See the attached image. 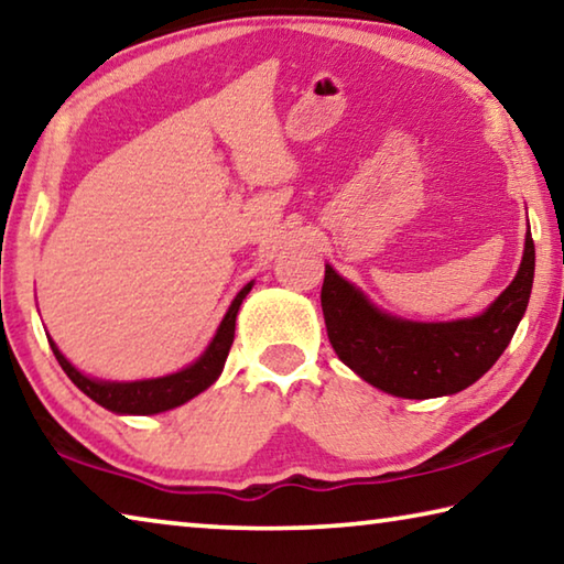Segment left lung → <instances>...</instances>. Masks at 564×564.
<instances>
[{
	"label": "left lung",
	"instance_id": "1",
	"mask_svg": "<svg viewBox=\"0 0 564 564\" xmlns=\"http://www.w3.org/2000/svg\"><path fill=\"white\" fill-rule=\"evenodd\" d=\"M534 243L528 226L520 269L488 308L470 318L423 323L386 313L326 263L321 305L333 350L352 373L395 398L460 393L508 348L528 311Z\"/></svg>",
	"mask_w": 564,
	"mask_h": 564
}]
</instances>
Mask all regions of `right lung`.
Masks as SVG:
<instances>
[{
	"label": "right lung",
	"instance_id": "right-lung-1",
	"mask_svg": "<svg viewBox=\"0 0 564 564\" xmlns=\"http://www.w3.org/2000/svg\"><path fill=\"white\" fill-rule=\"evenodd\" d=\"M253 289V281L246 283L241 291L236 293V299L228 305L224 321L218 323L212 343L206 350L198 356L191 366L176 370V373L161 376V378H147V380H99L87 373H82L79 368H74L69 360L64 358V352L56 348V343L50 338V346L54 350L56 360L72 383L82 390L84 395H89L94 403L111 410L117 415H156L166 413L171 408H178L188 403L191 398L204 393L206 388H212L218 376H221L224 362L231 350L234 333H236V316L241 308L248 291Z\"/></svg>",
	"mask_w": 564,
	"mask_h": 564
}]
</instances>
